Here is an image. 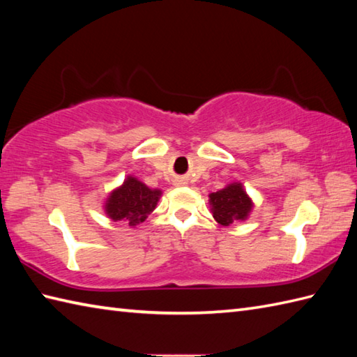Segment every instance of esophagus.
Returning <instances> with one entry per match:
<instances>
[{
	"label": "esophagus",
	"mask_w": 357,
	"mask_h": 357,
	"mask_svg": "<svg viewBox=\"0 0 357 357\" xmlns=\"http://www.w3.org/2000/svg\"><path fill=\"white\" fill-rule=\"evenodd\" d=\"M185 183H184V181L183 179H176V181H174V185H176V187H179V185H184Z\"/></svg>",
	"instance_id": "1"
}]
</instances>
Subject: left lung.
<instances>
[{
  "label": "left lung",
  "mask_w": 357,
  "mask_h": 357,
  "mask_svg": "<svg viewBox=\"0 0 357 357\" xmlns=\"http://www.w3.org/2000/svg\"><path fill=\"white\" fill-rule=\"evenodd\" d=\"M208 206L215 221L224 227L247 221L252 215L255 202L239 181L208 195Z\"/></svg>",
  "instance_id": "obj_1"
}]
</instances>
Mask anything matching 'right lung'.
<instances>
[{"label":"right lung","mask_w":357,"mask_h":357,"mask_svg":"<svg viewBox=\"0 0 357 357\" xmlns=\"http://www.w3.org/2000/svg\"><path fill=\"white\" fill-rule=\"evenodd\" d=\"M161 196V188H150L133 174H127L123 184L109 192L102 210L113 222L124 221L130 229H136L156 208Z\"/></svg>","instance_id":"add662e5"}]
</instances>
